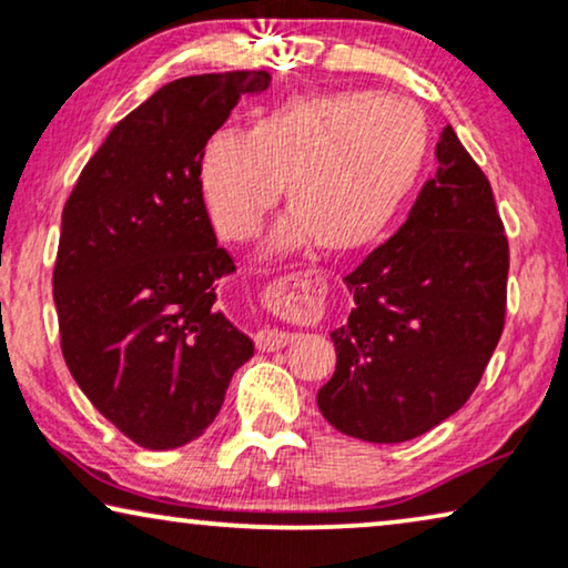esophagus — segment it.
Segmentation results:
<instances>
[{
	"instance_id": "obj_1",
	"label": "esophagus",
	"mask_w": 568,
	"mask_h": 568,
	"mask_svg": "<svg viewBox=\"0 0 568 568\" xmlns=\"http://www.w3.org/2000/svg\"><path fill=\"white\" fill-rule=\"evenodd\" d=\"M292 338V333H284L278 328H261L255 333V346H258V352H276V348H284L290 344Z\"/></svg>"
}]
</instances>
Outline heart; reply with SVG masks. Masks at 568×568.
<instances>
[{
  "instance_id": "obj_1",
  "label": "heart",
  "mask_w": 568,
  "mask_h": 568,
  "mask_svg": "<svg viewBox=\"0 0 568 568\" xmlns=\"http://www.w3.org/2000/svg\"><path fill=\"white\" fill-rule=\"evenodd\" d=\"M429 121L398 95L313 92L258 115L245 134L220 131L199 154L196 181L220 237L258 235L278 189L290 216L268 253L315 243L352 255L383 235L429 154Z\"/></svg>"
}]
</instances>
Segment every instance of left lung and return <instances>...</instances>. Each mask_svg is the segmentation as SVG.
<instances>
[{"label": "left lung", "instance_id": "obj_1", "mask_svg": "<svg viewBox=\"0 0 568 568\" xmlns=\"http://www.w3.org/2000/svg\"><path fill=\"white\" fill-rule=\"evenodd\" d=\"M408 220L346 276L354 310L331 333L336 372L317 390L346 437L395 445L465 406L507 310L509 245L494 191L453 126Z\"/></svg>", "mask_w": 568, "mask_h": 568}]
</instances>
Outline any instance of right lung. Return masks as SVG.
Returning <instances> with one entry per match:
<instances>
[{"label": "right lung", "mask_w": 568, "mask_h": 568, "mask_svg": "<svg viewBox=\"0 0 568 568\" xmlns=\"http://www.w3.org/2000/svg\"><path fill=\"white\" fill-rule=\"evenodd\" d=\"M268 72L168 82L113 126L61 214V354L92 406L144 449H175L220 414L253 341L216 307L235 271L201 201L199 154Z\"/></svg>", "instance_id": "obj_1"}]
</instances>
